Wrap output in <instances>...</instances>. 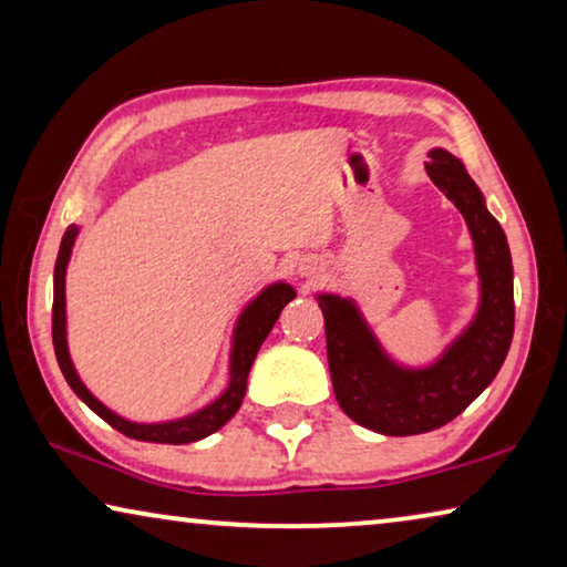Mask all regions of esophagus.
Listing matches in <instances>:
<instances>
[{
    "label": "esophagus",
    "instance_id": "obj_1",
    "mask_svg": "<svg viewBox=\"0 0 567 567\" xmlns=\"http://www.w3.org/2000/svg\"><path fill=\"white\" fill-rule=\"evenodd\" d=\"M297 272H300L302 277H310L315 272V265L312 262H300V267H297Z\"/></svg>",
    "mask_w": 567,
    "mask_h": 567
}]
</instances>
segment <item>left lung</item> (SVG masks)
<instances>
[{
  "label": "left lung",
  "mask_w": 567,
  "mask_h": 567,
  "mask_svg": "<svg viewBox=\"0 0 567 567\" xmlns=\"http://www.w3.org/2000/svg\"><path fill=\"white\" fill-rule=\"evenodd\" d=\"M425 169L473 237L480 302L463 332L427 364H402L382 348L352 297L315 295L324 315L332 390L344 415L380 435L430 433L455 420L495 380L515 328L513 260L507 237L463 162L427 152Z\"/></svg>",
  "instance_id": "left-lung-1"
}]
</instances>
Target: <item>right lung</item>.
I'll return each instance as SVG.
<instances>
[{
	"instance_id": "add662e5",
	"label": "right lung",
	"mask_w": 567,
	"mask_h": 567,
	"mask_svg": "<svg viewBox=\"0 0 567 567\" xmlns=\"http://www.w3.org/2000/svg\"><path fill=\"white\" fill-rule=\"evenodd\" d=\"M80 235V227L70 225L62 237L60 255H56L54 265V305H52V340H54V354L60 362V370L66 380V385L74 390V395L80 398L84 405L92 412L110 422L114 430H120L122 435L132 440H142V443H162V445H187L197 443L207 435L217 433L219 427L227 425L233 420L235 412L243 405L245 390H247V375L249 368L257 358V350L262 348V342L270 330L275 328L277 318H280L282 307L295 300V287L287 285L285 280H277L272 285L262 287L252 300H249L233 330V344H229V378L227 388L219 395L207 402L205 408L189 412L185 417L177 420H162V422H134L117 415L110 410L102 400H97L84 385L80 372H76L74 362L70 358V344H66V267H70L74 239Z\"/></svg>"
}]
</instances>
